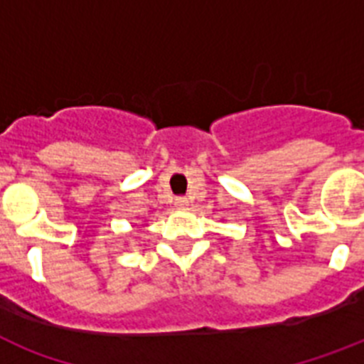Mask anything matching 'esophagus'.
<instances>
[{
  "label": "esophagus",
  "instance_id": "34e87169",
  "mask_svg": "<svg viewBox=\"0 0 364 364\" xmlns=\"http://www.w3.org/2000/svg\"><path fill=\"white\" fill-rule=\"evenodd\" d=\"M173 205H176V208H179V210H185V208L188 205V200L183 198V196H179V198H176Z\"/></svg>",
  "mask_w": 364,
  "mask_h": 364
}]
</instances>
